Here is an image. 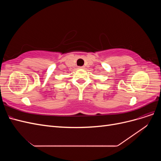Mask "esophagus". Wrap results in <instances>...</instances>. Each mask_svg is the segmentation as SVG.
I'll return each instance as SVG.
<instances>
[{"label":"esophagus","instance_id":"1","mask_svg":"<svg viewBox=\"0 0 161 161\" xmlns=\"http://www.w3.org/2000/svg\"><path fill=\"white\" fill-rule=\"evenodd\" d=\"M84 68H85L84 66H79V69H83Z\"/></svg>","mask_w":161,"mask_h":161}]
</instances>
